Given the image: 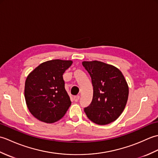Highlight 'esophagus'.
Masks as SVG:
<instances>
[{
	"label": "esophagus",
	"instance_id": "obj_1",
	"mask_svg": "<svg viewBox=\"0 0 158 158\" xmlns=\"http://www.w3.org/2000/svg\"><path fill=\"white\" fill-rule=\"evenodd\" d=\"M80 98V96H75V97H74V100H75V102H78Z\"/></svg>",
	"mask_w": 158,
	"mask_h": 158
}]
</instances>
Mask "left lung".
<instances>
[{
	"label": "left lung",
	"instance_id": "1",
	"mask_svg": "<svg viewBox=\"0 0 158 158\" xmlns=\"http://www.w3.org/2000/svg\"><path fill=\"white\" fill-rule=\"evenodd\" d=\"M89 74L93 98L84 111L95 123L106 125L115 121L123 111L128 98V86L122 73L100 61L82 62Z\"/></svg>",
	"mask_w": 158,
	"mask_h": 158
}]
</instances>
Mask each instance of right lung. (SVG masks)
Wrapping results in <instances>:
<instances>
[{"label":"right lung","instance_id":"right-lung-1","mask_svg":"<svg viewBox=\"0 0 158 158\" xmlns=\"http://www.w3.org/2000/svg\"><path fill=\"white\" fill-rule=\"evenodd\" d=\"M71 60H53L41 64L27 77L24 95L28 109L41 122L52 123L62 119L71 105L63 74Z\"/></svg>","mask_w":158,"mask_h":158}]
</instances>
